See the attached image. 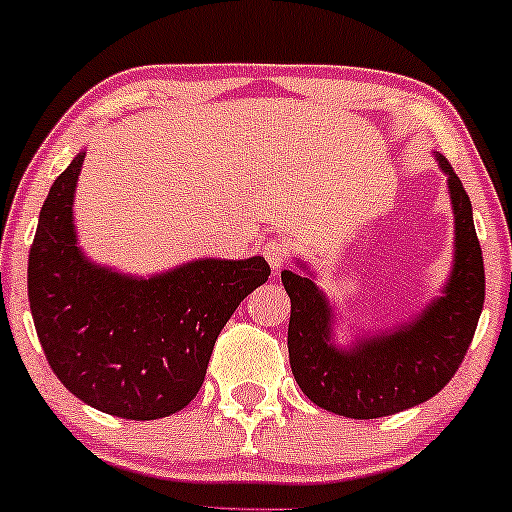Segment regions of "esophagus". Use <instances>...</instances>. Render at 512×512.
<instances>
[{
    "instance_id": "esophagus-1",
    "label": "esophagus",
    "mask_w": 512,
    "mask_h": 512,
    "mask_svg": "<svg viewBox=\"0 0 512 512\" xmlns=\"http://www.w3.org/2000/svg\"><path fill=\"white\" fill-rule=\"evenodd\" d=\"M262 250H264V257H267L269 267L276 269V272H279V269L291 260L289 243H286V240H281V238H269L267 243H264Z\"/></svg>"
}]
</instances>
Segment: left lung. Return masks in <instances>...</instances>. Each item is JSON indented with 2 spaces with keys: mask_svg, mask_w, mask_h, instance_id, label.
Here are the masks:
<instances>
[{
  "mask_svg": "<svg viewBox=\"0 0 512 512\" xmlns=\"http://www.w3.org/2000/svg\"><path fill=\"white\" fill-rule=\"evenodd\" d=\"M448 175L455 214V260L443 296L411 322L339 349L332 339V305L310 276L281 272L291 298L289 361L303 395L346 419H378L438 395L460 368L484 308V257L474 231L472 202L448 158L436 154Z\"/></svg>",
  "mask_w": 512,
  "mask_h": 512,
  "instance_id": "1",
  "label": "left lung"
}]
</instances>
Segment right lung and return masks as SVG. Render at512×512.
Returning a JSON list of instances; mask_svg holds the SVG:
<instances>
[{"label":"right lung","mask_w":512,"mask_h":512,"mask_svg":"<svg viewBox=\"0 0 512 512\" xmlns=\"http://www.w3.org/2000/svg\"><path fill=\"white\" fill-rule=\"evenodd\" d=\"M86 151L52 182L28 252V301L45 358L88 407L132 421L185 409L223 325L272 274L264 257L195 260L151 279L86 260L74 187Z\"/></svg>","instance_id":"right-lung-1"}]
</instances>
